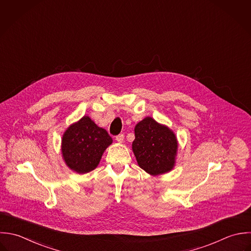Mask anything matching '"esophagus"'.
Instances as JSON below:
<instances>
[{
  "label": "esophagus",
  "mask_w": 251,
  "mask_h": 251,
  "mask_svg": "<svg viewBox=\"0 0 251 251\" xmlns=\"http://www.w3.org/2000/svg\"><path fill=\"white\" fill-rule=\"evenodd\" d=\"M116 140H117L119 143H123L124 140H125V135H124V134H119L118 136H116Z\"/></svg>",
  "instance_id": "1"
}]
</instances>
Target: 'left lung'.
Returning a JSON list of instances; mask_svg holds the SVG:
<instances>
[{
    "label": "left lung",
    "instance_id": "obj_1",
    "mask_svg": "<svg viewBox=\"0 0 251 251\" xmlns=\"http://www.w3.org/2000/svg\"><path fill=\"white\" fill-rule=\"evenodd\" d=\"M134 133L132 151L139 167L154 176L173 168L178 143L171 129L147 117L135 126Z\"/></svg>",
    "mask_w": 251,
    "mask_h": 251
}]
</instances>
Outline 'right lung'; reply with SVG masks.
Listing matches in <instances>:
<instances>
[{
  "label": "right lung",
  "instance_id": "add662e5",
  "mask_svg": "<svg viewBox=\"0 0 251 251\" xmlns=\"http://www.w3.org/2000/svg\"><path fill=\"white\" fill-rule=\"evenodd\" d=\"M113 142L108 132L87 116L71 125L62 137V156L73 171L84 174L98 166L106 148Z\"/></svg>",
  "mask_w": 251,
  "mask_h": 251
}]
</instances>
